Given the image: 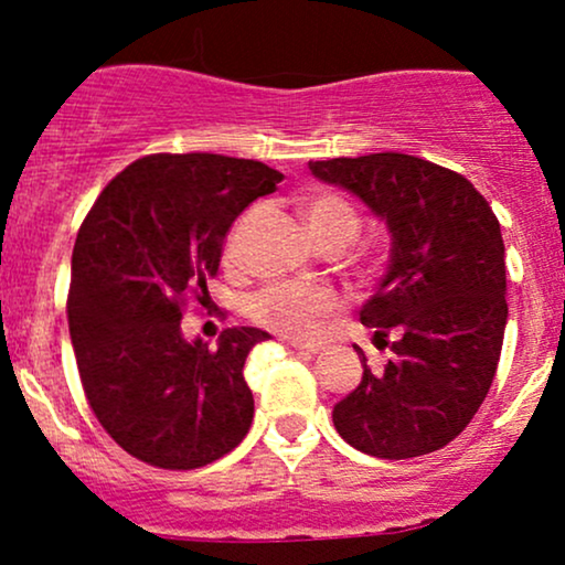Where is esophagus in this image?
<instances>
[{
    "mask_svg": "<svg viewBox=\"0 0 565 565\" xmlns=\"http://www.w3.org/2000/svg\"><path fill=\"white\" fill-rule=\"evenodd\" d=\"M287 345H291L295 350H305V353H319L321 342H302V340H291L287 337Z\"/></svg>",
    "mask_w": 565,
    "mask_h": 565,
    "instance_id": "34e87169",
    "label": "esophagus"
}]
</instances>
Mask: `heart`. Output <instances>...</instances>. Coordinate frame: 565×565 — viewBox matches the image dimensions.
I'll return each mask as SVG.
<instances>
[{
	"instance_id": "b5f03b06",
	"label": "heart",
	"mask_w": 565,
	"mask_h": 565,
	"mask_svg": "<svg viewBox=\"0 0 565 565\" xmlns=\"http://www.w3.org/2000/svg\"><path fill=\"white\" fill-rule=\"evenodd\" d=\"M302 217L316 242L342 238V242L350 244L361 225L353 206L345 199L334 196V193H316V196L305 199ZM246 310H249L252 319L276 329V332L289 337H310L319 332L323 321H329L340 310V300L327 287L281 281L252 295Z\"/></svg>"
}]
</instances>
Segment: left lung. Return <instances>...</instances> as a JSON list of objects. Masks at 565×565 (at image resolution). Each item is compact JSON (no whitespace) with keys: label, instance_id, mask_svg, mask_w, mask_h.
Returning a JSON list of instances; mask_svg holds the SVG:
<instances>
[{"label":"left lung","instance_id":"8db88e82","mask_svg":"<svg viewBox=\"0 0 565 565\" xmlns=\"http://www.w3.org/2000/svg\"><path fill=\"white\" fill-rule=\"evenodd\" d=\"M359 196L393 236L361 323L393 350L334 406L337 433L380 459L444 449L483 404L502 353L508 274L499 220L468 178L408 153L308 161ZM394 337V342L386 340Z\"/></svg>","mask_w":565,"mask_h":565}]
</instances>
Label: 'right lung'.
I'll return each mask as SVG.
<instances>
[{
	"label": "right lung",
	"mask_w": 565,
	"mask_h": 565,
	"mask_svg": "<svg viewBox=\"0 0 565 565\" xmlns=\"http://www.w3.org/2000/svg\"><path fill=\"white\" fill-rule=\"evenodd\" d=\"M284 174L220 153H151L103 188L71 257L68 332L97 423L127 454L193 470L236 449L255 417L244 361L268 332L233 327L215 350L180 329L206 295L223 238Z\"/></svg>",
	"instance_id": "right-lung-1"
}]
</instances>
